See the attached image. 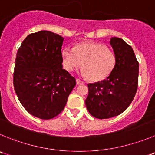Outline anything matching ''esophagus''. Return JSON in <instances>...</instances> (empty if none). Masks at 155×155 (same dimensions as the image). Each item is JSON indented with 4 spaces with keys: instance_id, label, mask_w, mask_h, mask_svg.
<instances>
[{
    "instance_id": "1",
    "label": "esophagus",
    "mask_w": 155,
    "mask_h": 155,
    "mask_svg": "<svg viewBox=\"0 0 155 155\" xmlns=\"http://www.w3.org/2000/svg\"><path fill=\"white\" fill-rule=\"evenodd\" d=\"M76 82H77V84H84V82L81 81L78 78L76 79Z\"/></svg>"
}]
</instances>
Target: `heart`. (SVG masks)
I'll list each match as a JSON object with an SVG mask.
<instances>
[{"label":"heart","mask_w":155,"mask_h":155,"mask_svg":"<svg viewBox=\"0 0 155 155\" xmlns=\"http://www.w3.org/2000/svg\"><path fill=\"white\" fill-rule=\"evenodd\" d=\"M63 64L66 70L72 71L82 65L81 73L94 81L105 79L113 71L116 57L105 45L95 42H84L74 48L65 47L62 51Z\"/></svg>","instance_id":"b5f03b06"}]
</instances>
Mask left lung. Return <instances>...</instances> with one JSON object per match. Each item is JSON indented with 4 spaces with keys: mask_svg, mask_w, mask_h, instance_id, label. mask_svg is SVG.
<instances>
[{
    "mask_svg": "<svg viewBox=\"0 0 155 155\" xmlns=\"http://www.w3.org/2000/svg\"><path fill=\"white\" fill-rule=\"evenodd\" d=\"M116 64L108 78L88 84L85 101L88 112L97 119H109L121 114L129 107L136 94L139 64L133 49L123 39H110Z\"/></svg>",
    "mask_w": 155,
    "mask_h": 155,
    "instance_id": "obj_1",
    "label": "left lung"
}]
</instances>
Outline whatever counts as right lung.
<instances>
[{
  "label": "right lung",
  "mask_w": 155,
  "mask_h": 155,
  "mask_svg": "<svg viewBox=\"0 0 155 155\" xmlns=\"http://www.w3.org/2000/svg\"><path fill=\"white\" fill-rule=\"evenodd\" d=\"M64 38L46 30L28 35L17 53L14 87L28 113L42 119L58 116L76 80L63 69Z\"/></svg>",
  "instance_id": "add662e5"
}]
</instances>
